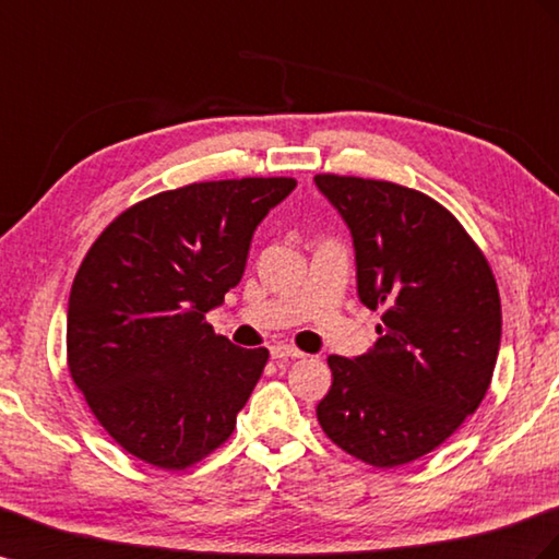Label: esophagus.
<instances>
[{"mask_svg": "<svg viewBox=\"0 0 559 559\" xmlns=\"http://www.w3.org/2000/svg\"><path fill=\"white\" fill-rule=\"evenodd\" d=\"M270 355H273V359H298V357H304V353L294 348V345H286V343L273 345V348H270Z\"/></svg>", "mask_w": 559, "mask_h": 559, "instance_id": "34e87169", "label": "esophagus"}]
</instances>
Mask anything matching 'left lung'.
Listing matches in <instances>:
<instances>
[{
	"instance_id": "8db88e82",
	"label": "left lung",
	"mask_w": 559,
	"mask_h": 559,
	"mask_svg": "<svg viewBox=\"0 0 559 559\" xmlns=\"http://www.w3.org/2000/svg\"><path fill=\"white\" fill-rule=\"evenodd\" d=\"M355 247L357 296L383 310L379 341L331 355L334 383L317 420L376 467L440 447L487 395L501 345V298L485 255L428 194L388 180L314 176Z\"/></svg>"
}]
</instances>
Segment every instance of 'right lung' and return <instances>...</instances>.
Masks as SVG:
<instances>
[{
    "instance_id": "right-lung-1",
    "label": "right lung",
    "mask_w": 559,
    "mask_h": 559,
    "mask_svg": "<svg viewBox=\"0 0 559 559\" xmlns=\"http://www.w3.org/2000/svg\"><path fill=\"white\" fill-rule=\"evenodd\" d=\"M294 188L242 178L159 192L88 249L68 300V367L131 456L183 471L233 435L267 350L237 348L204 317L242 280L255 228Z\"/></svg>"
}]
</instances>
